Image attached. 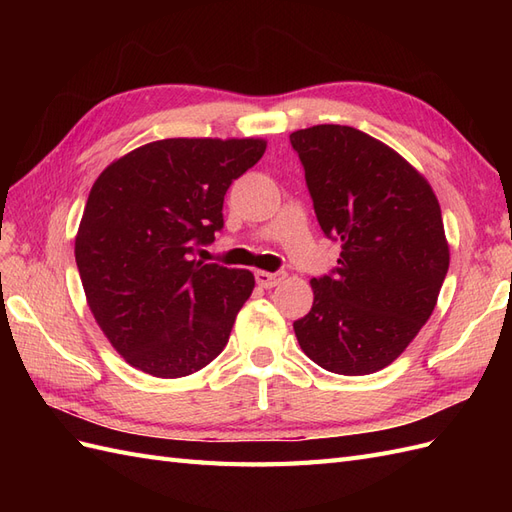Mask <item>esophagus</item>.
<instances>
[{"label": "esophagus", "instance_id": "1", "mask_svg": "<svg viewBox=\"0 0 512 512\" xmlns=\"http://www.w3.org/2000/svg\"><path fill=\"white\" fill-rule=\"evenodd\" d=\"M286 277L284 271H277V273H269V271H256V282L262 288H273L277 284H282V280Z\"/></svg>", "mask_w": 512, "mask_h": 512}]
</instances>
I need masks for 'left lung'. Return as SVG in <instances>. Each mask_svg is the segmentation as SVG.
Returning <instances> with one entry per match:
<instances>
[{
  "mask_svg": "<svg viewBox=\"0 0 512 512\" xmlns=\"http://www.w3.org/2000/svg\"><path fill=\"white\" fill-rule=\"evenodd\" d=\"M324 235L342 241L333 275L314 277V305L294 322L322 369L365 376L391 365L429 320L451 262L429 181L395 149L350 126L297 130Z\"/></svg>",
  "mask_w": 512,
  "mask_h": 512,
  "instance_id": "1",
  "label": "left lung"
}]
</instances>
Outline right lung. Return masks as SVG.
<instances>
[{"label": "right lung", "instance_id": "obj_1", "mask_svg": "<svg viewBox=\"0 0 512 512\" xmlns=\"http://www.w3.org/2000/svg\"><path fill=\"white\" fill-rule=\"evenodd\" d=\"M265 149V138H164L91 185L76 267L98 327L132 367L183 378L224 350L254 275L194 252L224 226L226 190Z\"/></svg>", "mask_w": 512, "mask_h": 512}]
</instances>
